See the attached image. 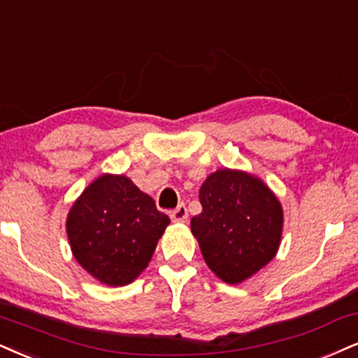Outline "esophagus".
Instances as JSON below:
<instances>
[{"label":"esophagus","mask_w":358,"mask_h":358,"mask_svg":"<svg viewBox=\"0 0 358 358\" xmlns=\"http://www.w3.org/2000/svg\"><path fill=\"white\" fill-rule=\"evenodd\" d=\"M171 219L172 222H178V224H182V222H187L189 219V214H187V207L184 204H180L178 209H174L171 213Z\"/></svg>","instance_id":"esophagus-1"}]
</instances>
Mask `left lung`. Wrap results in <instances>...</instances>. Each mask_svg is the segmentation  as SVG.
Segmentation results:
<instances>
[{
	"label": "left lung",
	"mask_w": 358,
	"mask_h": 358,
	"mask_svg": "<svg viewBox=\"0 0 358 358\" xmlns=\"http://www.w3.org/2000/svg\"><path fill=\"white\" fill-rule=\"evenodd\" d=\"M202 213L191 219L207 267L226 284H242L275 257L284 229L279 197L257 176L217 169L199 189Z\"/></svg>",
	"instance_id": "obj_1"
}]
</instances>
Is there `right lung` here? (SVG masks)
I'll return each mask as SVG.
<instances>
[{
	"label": "right lung",
	"mask_w": 358,
	"mask_h": 358,
	"mask_svg": "<svg viewBox=\"0 0 358 358\" xmlns=\"http://www.w3.org/2000/svg\"><path fill=\"white\" fill-rule=\"evenodd\" d=\"M169 222L127 176L101 174L74 201L66 234L74 259L91 277L122 287L149 266Z\"/></svg>",
	"instance_id": "right-lung-1"
}]
</instances>
